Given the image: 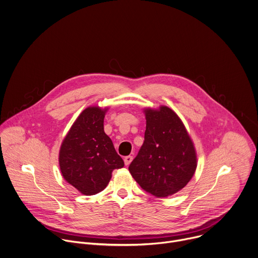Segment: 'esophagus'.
I'll return each instance as SVG.
<instances>
[{
    "label": "esophagus",
    "mask_w": 258,
    "mask_h": 258,
    "mask_svg": "<svg viewBox=\"0 0 258 258\" xmlns=\"http://www.w3.org/2000/svg\"><path fill=\"white\" fill-rule=\"evenodd\" d=\"M133 160V156H131V155H128V156H126L125 158H124V162H125V165H129L130 163H131V161Z\"/></svg>",
    "instance_id": "obj_1"
}]
</instances>
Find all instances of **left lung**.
Segmentation results:
<instances>
[{
    "label": "left lung",
    "instance_id": "8db88e82",
    "mask_svg": "<svg viewBox=\"0 0 258 258\" xmlns=\"http://www.w3.org/2000/svg\"><path fill=\"white\" fill-rule=\"evenodd\" d=\"M144 142L129 165L136 182L157 198L171 196L191 179L197 168L194 142L177 114L166 106L145 108Z\"/></svg>",
    "mask_w": 258,
    "mask_h": 258
}]
</instances>
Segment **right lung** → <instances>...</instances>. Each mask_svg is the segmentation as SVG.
<instances>
[{
  "mask_svg": "<svg viewBox=\"0 0 258 258\" xmlns=\"http://www.w3.org/2000/svg\"><path fill=\"white\" fill-rule=\"evenodd\" d=\"M108 107L85 109L72 125L59 150V167L63 178L80 192L92 196L109 183L112 172L124 161L104 131Z\"/></svg>",
  "mask_w": 258,
  "mask_h": 258,
  "instance_id": "1",
  "label": "right lung"
}]
</instances>
